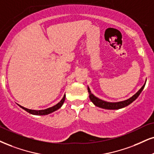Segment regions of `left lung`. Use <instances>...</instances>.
<instances>
[{"label": "left lung", "mask_w": 154, "mask_h": 154, "mask_svg": "<svg viewBox=\"0 0 154 154\" xmlns=\"http://www.w3.org/2000/svg\"><path fill=\"white\" fill-rule=\"evenodd\" d=\"M146 82V80L145 83L143 84V86H142L137 92H136V94H134V96L128 98V99L122 100V101L108 102V101H106V100L100 99V98L96 97V96H94V95L92 94L90 88H89V87L88 86L89 98H90V100H91V102L94 104L95 106H97V107L101 108V109H108V110H118V109H122V108H124L126 107V106L129 105V104L131 103L132 102H134V100L138 97V96L141 94L142 91H143L144 87H145Z\"/></svg>", "instance_id": "8db88e82"}]
</instances>
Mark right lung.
Here are the masks:
<instances>
[{"instance_id":"1","label":"right lung","mask_w":154,"mask_h":154,"mask_svg":"<svg viewBox=\"0 0 154 154\" xmlns=\"http://www.w3.org/2000/svg\"><path fill=\"white\" fill-rule=\"evenodd\" d=\"M65 99H66V94H64L63 97L62 99L60 100V102H58V103L56 104V105L54 106H52V107H50V108H48V109H43V110L28 109H26V108L23 107V106H21L20 105H19V104H18V105L20 106L21 109L25 110L26 111H27L28 113H31V114L35 115V116H45V115L50 114V113H53V112L56 111L58 109H59L60 108L63 106V104L64 101H65Z\"/></svg>"}]
</instances>
